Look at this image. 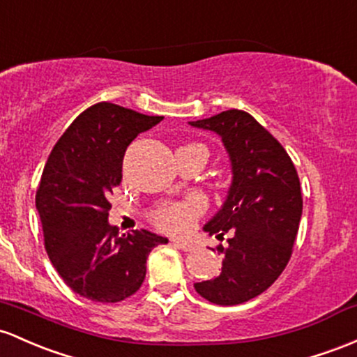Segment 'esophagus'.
Instances as JSON below:
<instances>
[{
    "label": "esophagus",
    "mask_w": 357,
    "mask_h": 357,
    "mask_svg": "<svg viewBox=\"0 0 357 357\" xmlns=\"http://www.w3.org/2000/svg\"><path fill=\"white\" fill-rule=\"evenodd\" d=\"M171 242H172V245H174V248L185 250V252H191V250L195 249L193 244H190V242H186V241H179V238H172Z\"/></svg>",
    "instance_id": "obj_1"
}]
</instances>
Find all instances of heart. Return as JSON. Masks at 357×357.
Returning a JSON list of instances; mask_svg holds the SVG:
<instances>
[{
    "mask_svg": "<svg viewBox=\"0 0 357 357\" xmlns=\"http://www.w3.org/2000/svg\"><path fill=\"white\" fill-rule=\"evenodd\" d=\"M206 208V199L202 195H191L179 202H166L151 211V220L166 232L181 234L191 229L195 220Z\"/></svg>",
    "mask_w": 357,
    "mask_h": 357,
    "instance_id": "heart-1",
    "label": "heart"
}]
</instances>
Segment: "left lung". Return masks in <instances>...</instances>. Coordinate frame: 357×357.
I'll return each mask as SVG.
<instances>
[{"label":"left lung","instance_id":"left-lung-1","mask_svg":"<svg viewBox=\"0 0 357 357\" xmlns=\"http://www.w3.org/2000/svg\"><path fill=\"white\" fill-rule=\"evenodd\" d=\"M193 127L217 132L232 162V185L222 210L205 225L223 238L225 256L215 280L195 283L203 298L238 305L256 298L287 268L298 234L303 198L298 172L284 147L242 109H227Z\"/></svg>","mask_w":357,"mask_h":357}]
</instances>
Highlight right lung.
Listing matches in <instances>:
<instances>
[{
	"mask_svg": "<svg viewBox=\"0 0 357 357\" xmlns=\"http://www.w3.org/2000/svg\"><path fill=\"white\" fill-rule=\"evenodd\" d=\"M160 120L101 101L69 125L47 159L35 195L45 250L64 283L84 298L116 303L132 296L146 280L151 250L167 244L149 230L119 234L108 223L125 151Z\"/></svg>",
	"mask_w": 357,
	"mask_h": 357,
	"instance_id": "obj_1",
	"label": "right lung"
}]
</instances>
